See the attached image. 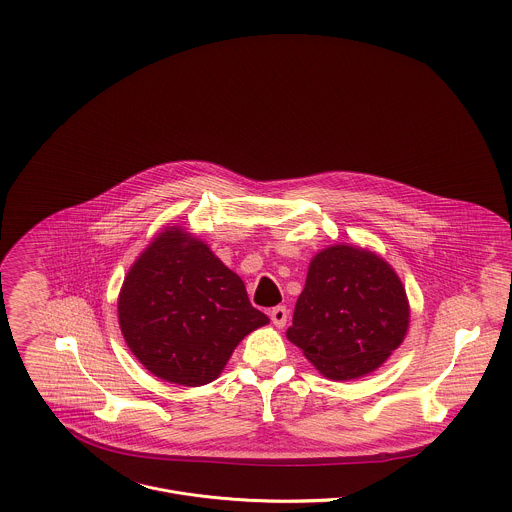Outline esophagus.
<instances>
[{"instance_id": "34e87169", "label": "esophagus", "mask_w": 512, "mask_h": 512, "mask_svg": "<svg viewBox=\"0 0 512 512\" xmlns=\"http://www.w3.org/2000/svg\"><path fill=\"white\" fill-rule=\"evenodd\" d=\"M288 315H290V311L286 309V305H278L270 311V319L276 327H284L288 323Z\"/></svg>"}]
</instances>
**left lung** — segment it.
Listing matches in <instances>:
<instances>
[{"instance_id":"8db88e82","label":"left lung","mask_w":512,"mask_h":512,"mask_svg":"<svg viewBox=\"0 0 512 512\" xmlns=\"http://www.w3.org/2000/svg\"><path fill=\"white\" fill-rule=\"evenodd\" d=\"M410 325L406 290L378 254L335 244L309 264L288 339L331 380L365 376L400 347Z\"/></svg>"}]
</instances>
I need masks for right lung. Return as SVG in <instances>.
I'll list each match as a JSON object with an SVG mask.
<instances>
[{"mask_svg":"<svg viewBox=\"0 0 512 512\" xmlns=\"http://www.w3.org/2000/svg\"><path fill=\"white\" fill-rule=\"evenodd\" d=\"M122 335L151 374L203 386L236 345L270 319L244 282L185 228L167 226L138 256L118 297Z\"/></svg>","mask_w":512,"mask_h":512,"instance_id":"right-lung-1","label":"right lung"}]
</instances>
